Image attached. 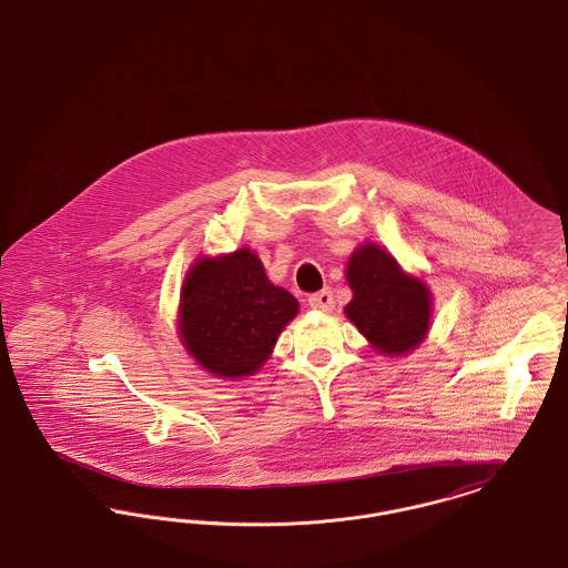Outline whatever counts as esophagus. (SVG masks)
<instances>
[{"label": "esophagus", "instance_id": "obj_1", "mask_svg": "<svg viewBox=\"0 0 568 568\" xmlns=\"http://www.w3.org/2000/svg\"><path fill=\"white\" fill-rule=\"evenodd\" d=\"M307 303H310V307L312 310H318V312H331L333 310V293L325 288V291H321V293H316V295H312V297L307 298Z\"/></svg>", "mask_w": 568, "mask_h": 568}]
</instances>
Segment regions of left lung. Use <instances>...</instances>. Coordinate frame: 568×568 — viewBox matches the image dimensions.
<instances>
[{
  "instance_id": "left-lung-1",
  "label": "left lung",
  "mask_w": 568,
  "mask_h": 568,
  "mask_svg": "<svg viewBox=\"0 0 568 568\" xmlns=\"http://www.w3.org/2000/svg\"><path fill=\"white\" fill-rule=\"evenodd\" d=\"M346 282L353 298L344 314L378 355L404 357L425 342L432 328V291L385 247L372 241L355 247Z\"/></svg>"
}]
</instances>
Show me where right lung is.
I'll return each instance as SVG.
<instances>
[{
    "instance_id": "add662e5",
    "label": "right lung",
    "mask_w": 568,
    "mask_h": 568,
    "mask_svg": "<svg viewBox=\"0 0 568 568\" xmlns=\"http://www.w3.org/2000/svg\"><path fill=\"white\" fill-rule=\"evenodd\" d=\"M298 301L271 284L256 252L199 256L181 286L178 331L187 355L215 378L240 381L271 357Z\"/></svg>"
}]
</instances>
